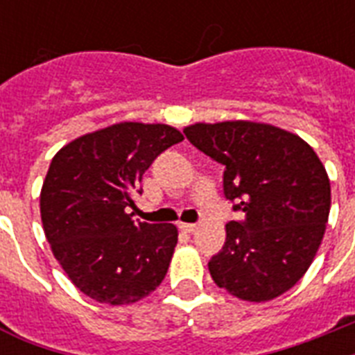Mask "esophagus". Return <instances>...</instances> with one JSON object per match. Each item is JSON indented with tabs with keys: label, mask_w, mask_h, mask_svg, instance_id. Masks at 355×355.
Wrapping results in <instances>:
<instances>
[{
	"label": "esophagus",
	"mask_w": 355,
	"mask_h": 355,
	"mask_svg": "<svg viewBox=\"0 0 355 355\" xmlns=\"http://www.w3.org/2000/svg\"><path fill=\"white\" fill-rule=\"evenodd\" d=\"M178 228H180L182 232L191 234V232H195V230H197V225H191V223H180V225H178Z\"/></svg>",
	"instance_id": "1"
}]
</instances>
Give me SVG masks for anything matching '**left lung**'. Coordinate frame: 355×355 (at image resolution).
<instances>
[{"instance_id":"obj_1","label":"left lung","mask_w":355,"mask_h":355,"mask_svg":"<svg viewBox=\"0 0 355 355\" xmlns=\"http://www.w3.org/2000/svg\"><path fill=\"white\" fill-rule=\"evenodd\" d=\"M184 134L225 166V197L245 214L228 223L208 263L214 282L247 302L289 291L313 261L330 216V178L317 153L267 123H195Z\"/></svg>"}]
</instances>
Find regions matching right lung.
<instances>
[{"label": "right lung", "instance_id": "1", "mask_svg": "<svg viewBox=\"0 0 355 355\" xmlns=\"http://www.w3.org/2000/svg\"><path fill=\"white\" fill-rule=\"evenodd\" d=\"M182 139L164 123L123 121L53 156L40 191L42 225L53 256L86 297L132 304L166 278L178 230L134 221V195L156 156Z\"/></svg>", "mask_w": 355, "mask_h": 355}]
</instances>
